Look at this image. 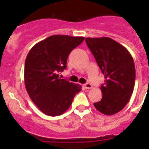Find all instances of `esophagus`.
Here are the masks:
<instances>
[{
    "label": "esophagus",
    "mask_w": 149,
    "mask_h": 149,
    "mask_svg": "<svg viewBox=\"0 0 149 149\" xmlns=\"http://www.w3.org/2000/svg\"><path fill=\"white\" fill-rule=\"evenodd\" d=\"M84 87H85V89H91V88L93 87V86H92V84H89V83H86V84H84Z\"/></svg>",
    "instance_id": "1"
}]
</instances>
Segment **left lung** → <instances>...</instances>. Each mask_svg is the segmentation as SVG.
Returning <instances> with one entry per match:
<instances>
[{
  "label": "left lung",
  "mask_w": 149,
  "mask_h": 149,
  "mask_svg": "<svg viewBox=\"0 0 149 149\" xmlns=\"http://www.w3.org/2000/svg\"><path fill=\"white\" fill-rule=\"evenodd\" d=\"M85 41L105 78L101 86L102 98L94 106L101 113L113 115L125 107L132 95L136 77L133 57L110 38H86Z\"/></svg>",
  "instance_id": "8db88e82"
}]
</instances>
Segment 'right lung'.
<instances>
[{"mask_svg":"<svg viewBox=\"0 0 149 149\" xmlns=\"http://www.w3.org/2000/svg\"><path fill=\"white\" fill-rule=\"evenodd\" d=\"M84 40L82 36L54 35L36 43L24 64V84L30 99L43 113L57 116L65 113L81 86L59 78L67 59Z\"/></svg>","mask_w":149,"mask_h":149,"instance_id":"add662e5","label":"right lung"}]
</instances>
